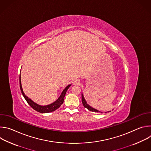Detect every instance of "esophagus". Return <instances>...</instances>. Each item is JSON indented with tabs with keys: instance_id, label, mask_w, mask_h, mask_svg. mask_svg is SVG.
Returning a JSON list of instances; mask_svg holds the SVG:
<instances>
[{
	"instance_id": "1",
	"label": "esophagus",
	"mask_w": 151,
	"mask_h": 151,
	"mask_svg": "<svg viewBox=\"0 0 151 151\" xmlns=\"http://www.w3.org/2000/svg\"><path fill=\"white\" fill-rule=\"evenodd\" d=\"M79 83V81H78V80H76V81H74V82H73V83H74L75 85H78Z\"/></svg>"
}]
</instances>
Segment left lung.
Segmentation results:
<instances>
[{
	"mask_svg": "<svg viewBox=\"0 0 151 151\" xmlns=\"http://www.w3.org/2000/svg\"><path fill=\"white\" fill-rule=\"evenodd\" d=\"M82 104L83 105V106L85 107V108H87L88 110L90 111H92V112H100L99 111L93 108V107H91V106H90L87 103V102H86L84 97H83V94H82Z\"/></svg>",
	"mask_w": 151,
	"mask_h": 151,
	"instance_id": "1",
	"label": "left lung"
}]
</instances>
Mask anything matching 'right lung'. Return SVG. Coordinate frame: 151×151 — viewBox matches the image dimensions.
<instances>
[{
	"label": "right lung",
	"mask_w": 151,
	"mask_h": 151,
	"mask_svg": "<svg viewBox=\"0 0 151 151\" xmlns=\"http://www.w3.org/2000/svg\"><path fill=\"white\" fill-rule=\"evenodd\" d=\"M70 86H71V84L68 85L67 87L65 88V89L63 91V92H62L61 94L60 95V96L59 97V98L53 103L50 104L49 105H47V106H40V105H39V104H36V103L33 102L31 99L28 98L24 94V93L23 91V89H22V87H21V76L19 75V87H20L21 93H22L23 96H24V99L27 101V103L32 107L34 110H35L36 111L38 112H40V113L51 112L55 111L56 109H57L58 108V107H60L64 101V96H65V95H66L67 90H68V88L70 87Z\"/></svg>",
	"instance_id": "1"
}]
</instances>
